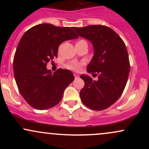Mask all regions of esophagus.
Returning <instances> with one entry per match:
<instances>
[{"instance_id": "obj_1", "label": "esophagus", "mask_w": 149, "mask_h": 149, "mask_svg": "<svg viewBox=\"0 0 149 149\" xmlns=\"http://www.w3.org/2000/svg\"><path fill=\"white\" fill-rule=\"evenodd\" d=\"M74 76L76 78H78V77H79V76L78 74H76V73H74Z\"/></svg>"}]
</instances>
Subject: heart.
<instances>
[{"label":"heart","mask_w":149,"mask_h":149,"mask_svg":"<svg viewBox=\"0 0 149 149\" xmlns=\"http://www.w3.org/2000/svg\"><path fill=\"white\" fill-rule=\"evenodd\" d=\"M83 41H85V40H79L78 42H83ZM83 64H83V62L79 63V62H75V61H72V62L68 63V64L66 65V67L67 68V69L71 70V71H80V68H81V66H83Z\"/></svg>","instance_id":"1"}]
</instances>
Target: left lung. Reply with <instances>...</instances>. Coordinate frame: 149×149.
I'll return each instance as SVG.
<instances>
[{
    "instance_id": "obj_1",
    "label": "left lung",
    "mask_w": 149,
    "mask_h": 149,
    "mask_svg": "<svg viewBox=\"0 0 149 149\" xmlns=\"http://www.w3.org/2000/svg\"><path fill=\"white\" fill-rule=\"evenodd\" d=\"M72 29L92 42L94 55L87 71L95 76L98 74L97 80L87 75L80 76L85 82L80 92V99L92 110H104L118 100L125 88L130 68L126 46L121 38L106 26Z\"/></svg>"
}]
</instances>
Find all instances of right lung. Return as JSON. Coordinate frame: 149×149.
<instances>
[{"instance_id": "right-lung-1", "label": "right lung", "mask_w": 149, "mask_h": 149, "mask_svg": "<svg viewBox=\"0 0 149 149\" xmlns=\"http://www.w3.org/2000/svg\"><path fill=\"white\" fill-rule=\"evenodd\" d=\"M78 38L71 28L50 24L34 26L22 36L13 60L14 75L22 96L34 109L45 110L59 104L74 80L70 70L59 69L52 73L46 66L57 57L61 42Z\"/></svg>"}]
</instances>
